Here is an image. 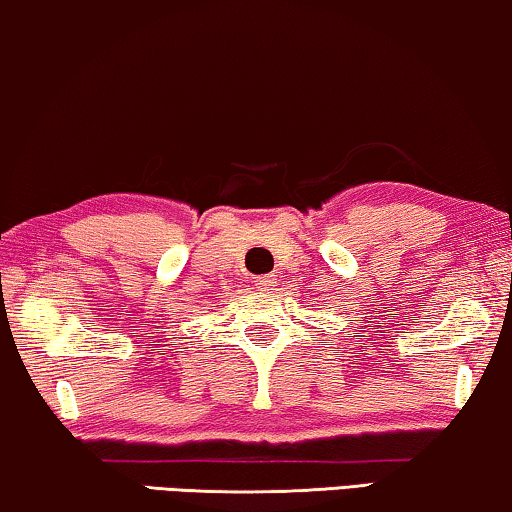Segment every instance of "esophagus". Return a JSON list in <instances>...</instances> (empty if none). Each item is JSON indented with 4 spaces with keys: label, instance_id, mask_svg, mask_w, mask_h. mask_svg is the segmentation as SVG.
<instances>
[{
    "label": "esophagus",
    "instance_id": "34e87169",
    "mask_svg": "<svg viewBox=\"0 0 512 512\" xmlns=\"http://www.w3.org/2000/svg\"><path fill=\"white\" fill-rule=\"evenodd\" d=\"M273 283H276V278H273V276H259V278H255V285L259 287V290H269Z\"/></svg>",
    "mask_w": 512,
    "mask_h": 512
}]
</instances>
